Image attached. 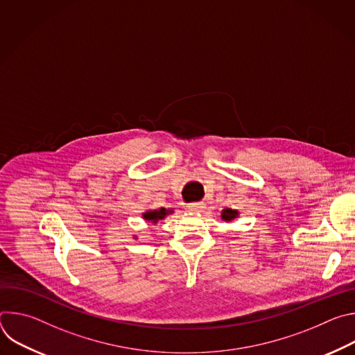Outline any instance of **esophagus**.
<instances>
[{"instance_id":"1","label":"esophagus","mask_w":355,"mask_h":355,"mask_svg":"<svg viewBox=\"0 0 355 355\" xmlns=\"http://www.w3.org/2000/svg\"><path fill=\"white\" fill-rule=\"evenodd\" d=\"M204 208H205V205L202 204V202H196V204H189V205H187V211H188V212H200Z\"/></svg>"}]
</instances>
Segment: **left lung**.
I'll use <instances>...</instances> for the list:
<instances>
[{"instance_id": "8db88e82", "label": "left lung", "mask_w": 355, "mask_h": 355, "mask_svg": "<svg viewBox=\"0 0 355 355\" xmlns=\"http://www.w3.org/2000/svg\"><path fill=\"white\" fill-rule=\"evenodd\" d=\"M222 219L225 220V222H230V220H233V219H236L237 216H239V212L236 211V209H230V208H226V209H223L222 211Z\"/></svg>"}]
</instances>
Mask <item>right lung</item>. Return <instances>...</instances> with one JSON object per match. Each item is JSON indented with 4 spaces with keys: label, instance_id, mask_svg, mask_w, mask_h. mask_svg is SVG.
Returning <instances> with one entry per match:
<instances>
[{
    "label": "right lung",
    "instance_id": "add662e5",
    "mask_svg": "<svg viewBox=\"0 0 355 355\" xmlns=\"http://www.w3.org/2000/svg\"><path fill=\"white\" fill-rule=\"evenodd\" d=\"M173 211H167L166 208H160V209H156V211H147L143 214V219H146L147 222H151V223H157L159 220H163L168 214H171Z\"/></svg>",
    "mask_w": 355,
    "mask_h": 355
}]
</instances>
